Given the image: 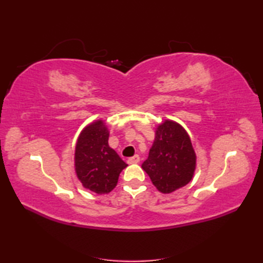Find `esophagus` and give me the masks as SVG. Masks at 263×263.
Returning <instances> with one entry per match:
<instances>
[{"mask_svg": "<svg viewBox=\"0 0 263 263\" xmlns=\"http://www.w3.org/2000/svg\"><path fill=\"white\" fill-rule=\"evenodd\" d=\"M140 161V157L138 155H135L134 157H130L128 158V160H127V162L128 163H138Z\"/></svg>", "mask_w": 263, "mask_h": 263, "instance_id": "1", "label": "esophagus"}]
</instances>
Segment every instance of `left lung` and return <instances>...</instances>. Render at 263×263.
I'll list each match as a JSON object with an SVG mask.
<instances>
[{"label": "left lung", "mask_w": 263, "mask_h": 263, "mask_svg": "<svg viewBox=\"0 0 263 263\" xmlns=\"http://www.w3.org/2000/svg\"><path fill=\"white\" fill-rule=\"evenodd\" d=\"M196 157L186 132L172 121L156 130L154 145L141 164L154 185L162 193H171L192 180Z\"/></svg>", "instance_id": "1"}]
</instances>
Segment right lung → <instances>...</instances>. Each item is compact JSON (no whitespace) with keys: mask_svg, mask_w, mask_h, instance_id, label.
<instances>
[{"mask_svg":"<svg viewBox=\"0 0 263 263\" xmlns=\"http://www.w3.org/2000/svg\"><path fill=\"white\" fill-rule=\"evenodd\" d=\"M76 172L84 187L98 194L108 193L127 164L108 146V130L98 121L82 130L76 147Z\"/></svg>","mask_w":263,"mask_h":263,"instance_id":"1","label":"right lung"}]
</instances>
